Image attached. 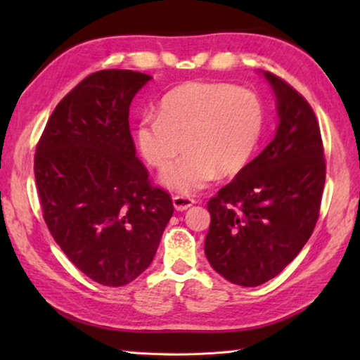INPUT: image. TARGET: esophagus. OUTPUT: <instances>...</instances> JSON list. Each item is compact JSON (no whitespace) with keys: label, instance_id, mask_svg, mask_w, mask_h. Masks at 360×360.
Here are the masks:
<instances>
[{"label":"esophagus","instance_id":"obj_1","mask_svg":"<svg viewBox=\"0 0 360 360\" xmlns=\"http://www.w3.org/2000/svg\"><path fill=\"white\" fill-rule=\"evenodd\" d=\"M193 203L195 202L192 198L182 197V195H176V197H173V206L176 211H186L187 208H191Z\"/></svg>","mask_w":360,"mask_h":360}]
</instances>
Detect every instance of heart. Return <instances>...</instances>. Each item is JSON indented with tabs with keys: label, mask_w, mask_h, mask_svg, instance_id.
<instances>
[{
	"label": "heart",
	"mask_w": 360,
	"mask_h": 360,
	"mask_svg": "<svg viewBox=\"0 0 360 360\" xmlns=\"http://www.w3.org/2000/svg\"><path fill=\"white\" fill-rule=\"evenodd\" d=\"M264 130V109L257 95L230 84L187 82L163 96L158 115L138 124L136 141L150 165L163 167L184 149V155L160 173L162 184L193 195L221 174L246 167Z\"/></svg>",
	"instance_id": "heart-1"
}]
</instances>
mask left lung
<instances>
[{"label":"left lung","mask_w":360,"mask_h":360,"mask_svg":"<svg viewBox=\"0 0 360 360\" xmlns=\"http://www.w3.org/2000/svg\"><path fill=\"white\" fill-rule=\"evenodd\" d=\"M276 101L275 138L208 202L205 254L227 281L255 288L278 276L311 236L326 182L321 130L289 84L260 71Z\"/></svg>","instance_id":"8db88e82"}]
</instances>
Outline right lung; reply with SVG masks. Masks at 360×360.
<instances>
[{"instance_id": "right-lung-1", "label": "right lung", "mask_w": 360, "mask_h": 360, "mask_svg": "<svg viewBox=\"0 0 360 360\" xmlns=\"http://www.w3.org/2000/svg\"><path fill=\"white\" fill-rule=\"evenodd\" d=\"M103 70L58 103L36 148L42 216L72 264L103 285L129 284L148 268L173 216L172 197L149 184L129 112L150 81Z\"/></svg>"}]
</instances>
